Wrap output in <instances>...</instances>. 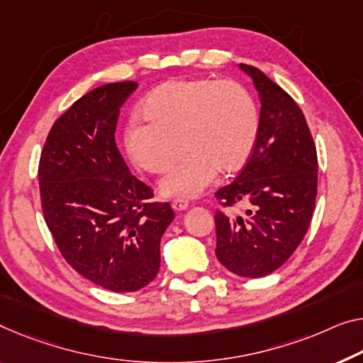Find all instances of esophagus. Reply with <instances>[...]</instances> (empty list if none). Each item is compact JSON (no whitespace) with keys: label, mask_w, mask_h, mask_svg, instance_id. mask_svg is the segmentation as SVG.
<instances>
[{"label":"esophagus","mask_w":363,"mask_h":363,"mask_svg":"<svg viewBox=\"0 0 363 363\" xmlns=\"http://www.w3.org/2000/svg\"><path fill=\"white\" fill-rule=\"evenodd\" d=\"M172 208L176 210V212H182V210H186L187 207H189V202L187 200H184V199H174L172 200Z\"/></svg>","instance_id":"1"}]
</instances>
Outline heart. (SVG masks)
Instances as JSON below:
<instances>
[{"mask_svg":"<svg viewBox=\"0 0 363 363\" xmlns=\"http://www.w3.org/2000/svg\"><path fill=\"white\" fill-rule=\"evenodd\" d=\"M140 116L123 130V148L140 169L166 172V197L194 199L215 182L220 169L236 172L252 156L259 137V107L233 79H184L155 88L140 104Z\"/></svg>","mask_w":363,"mask_h":363,"instance_id":"b5f03b06","label":"heart"}]
</instances>
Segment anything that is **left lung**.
Wrapping results in <instances>:
<instances>
[{
	"label": "left lung",
	"mask_w": 363,
	"mask_h": 363,
	"mask_svg": "<svg viewBox=\"0 0 363 363\" xmlns=\"http://www.w3.org/2000/svg\"><path fill=\"white\" fill-rule=\"evenodd\" d=\"M261 99L252 156L236 179L216 191L221 207L246 205L245 216L216 210V250L240 277H266L295 252L311 223L318 156L298 104L261 69L241 63Z\"/></svg>",
	"instance_id": "obj_1"
}]
</instances>
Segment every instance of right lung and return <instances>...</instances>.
Wrapping results in <instances>:
<instances>
[{"label":"right lung","instance_id":"add662e5","mask_svg":"<svg viewBox=\"0 0 363 363\" xmlns=\"http://www.w3.org/2000/svg\"><path fill=\"white\" fill-rule=\"evenodd\" d=\"M135 81L99 86L48 132L39 163L45 223L69 266L112 291H137L160 270L171 205L128 171L116 145L121 107Z\"/></svg>","mask_w":363,"mask_h":363}]
</instances>
